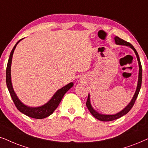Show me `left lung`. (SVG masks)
Instances as JSON below:
<instances>
[{
    "instance_id": "8db88e82",
    "label": "left lung",
    "mask_w": 148,
    "mask_h": 148,
    "mask_svg": "<svg viewBox=\"0 0 148 148\" xmlns=\"http://www.w3.org/2000/svg\"><path fill=\"white\" fill-rule=\"evenodd\" d=\"M115 42L117 44L119 45H125V46H130V48H132V50H134V52H135L136 55V58H137L138 60V63H139V79H138V84H137V87H136V90L135 91V93H134L133 98H132L131 102L128 104V105L126 106V108H124V110L119 112V113L115 114V115H102V114L98 113V112H96L94 109L92 108V106L91 105L90 103V100H89V95H88V98H87V102H86V105H87V107L89 111H90V113H91L93 117L95 118L99 119V120L102 121H113L115 120V119H117L119 118V117H122L123 115H126L128 113L129 111H130V109L132 108L133 106L134 102H135L136 99L137 98L138 95H139L140 89H141V82H142V67H141V61H140V59L139 57V55H138L137 52L135 50V48L133 47V46L131 44L128 42H126L122 39L119 38V37L116 36L115 37Z\"/></svg>"
}]
</instances>
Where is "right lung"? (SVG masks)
<instances>
[{"label":"right lung","instance_id":"1","mask_svg":"<svg viewBox=\"0 0 148 148\" xmlns=\"http://www.w3.org/2000/svg\"><path fill=\"white\" fill-rule=\"evenodd\" d=\"M22 40V39L20 40L16 43V45L14 46V47L13 48L12 52H11L10 56H9L6 69L7 86V88H8L9 93H10L11 95V97H12V100L14 101L15 106H16V108H18L21 113H24V115L29 116L30 117H32V118L44 119L45 117H48V116L51 115V114L55 111V110L57 108V106H59V103L61 102V101L62 100L65 93L72 87L74 84L72 83H70L68 84L67 85L64 86V87L61 88V89H59V90L55 93V95L52 96V98L48 101L47 103L45 104L44 105H43L42 106H40V107H29V106L22 104L20 101L19 99L18 98L16 94L14 92V89H13L12 87V80H11V65H12L13 54H14V50L16 47L17 44H18V43L20 42V41Z\"/></svg>","mask_w":148,"mask_h":148}]
</instances>
